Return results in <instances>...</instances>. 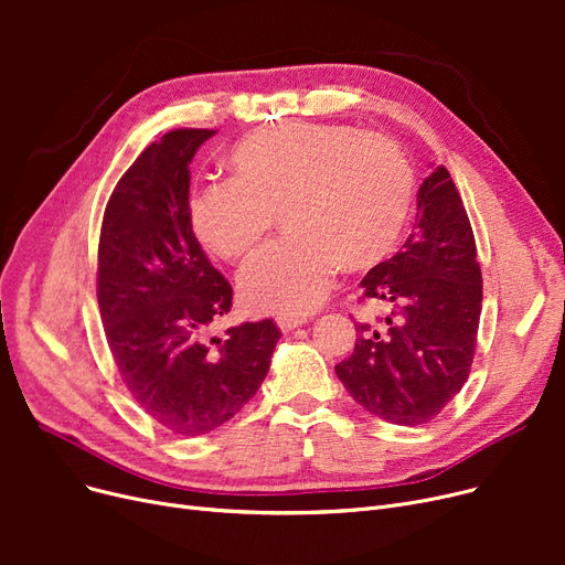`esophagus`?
<instances>
[{"label":"esophagus","mask_w":565,"mask_h":565,"mask_svg":"<svg viewBox=\"0 0 565 565\" xmlns=\"http://www.w3.org/2000/svg\"><path fill=\"white\" fill-rule=\"evenodd\" d=\"M307 320L305 318H295V316H279L277 318V324L281 332H292L295 328H300V324H305Z\"/></svg>","instance_id":"esophagus-1"}]
</instances>
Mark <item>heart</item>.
<instances>
[{
  "label": "heart",
  "mask_w": 565,
  "mask_h": 565,
  "mask_svg": "<svg viewBox=\"0 0 565 565\" xmlns=\"http://www.w3.org/2000/svg\"><path fill=\"white\" fill-rule=\"evenodd\" d=\"M231 181L196 190L190 222L224 260L247 258L281 217L288 233L241 275L258 313L313 311L339 263L360 270L401 241L412 205V169L401 148L352 126L292 121L247 135L228 156Z\"/></svg>",
  "instance_id": "heart-1"
}]
</instances>
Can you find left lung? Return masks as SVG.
Masks as SVG:
<instances>
[{"label": "left lung", "mask_w": 565, "mask_h": 565, "mask_svg": "<svg viewBox=\"0 0 565 565\" xmlns=\"http://www.w3.org/2000/svg\"><path fill=\"white\" fill-rule=\"evenodd\" d=\"M414 233L362 279L364 300L392 309L380 330L358 322V341L337 375L375 417L430 422L462 390L477 348L483 279L477 243L447 167L417 192Z\"/></svg>", "instance_id": "8db88e82"}]
</instances>
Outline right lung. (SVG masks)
<instances>
[{
  "label": "right lung",
  "instance_id": "1",
  "mask_svg": "<svg viewBox=\"0 0 565 565\" xmlns=\"http://www.w3.org/2000/svg\"><path fill=\"white\" fill-rule=\"evenodd\" d=\"M213 135L173 130L141 151L109 196L98 245V305L116 369L148 417L192 437L254 398L281 337L265 318L207 339L233 302L190 222V162Z\"/></svg>",
  "mask_w": 565,
  "mask_h": 565
}]
</instances>
